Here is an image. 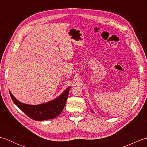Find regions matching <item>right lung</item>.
I'll return each mask as SVG.
<instances>
[{
	"instance_id": "right-lung-1",
	"label": "right lung",
	"mask_w": 147,
	"mask_h": 147,
	"mask_svg": "<svg viewBox=\"0 0 147 147\" xmlns=\"http://www.w3.org/2000/svg\"><path fill=\"white\" fill-rule=\"evenodd\" d=\"M70 88H67L55 100L36 105L23 104L18 100L10 91L9 93L14 104L29 117L35 121H43L52 119L61 113L66 103Z\"/></svg>"
}]
</instances>
